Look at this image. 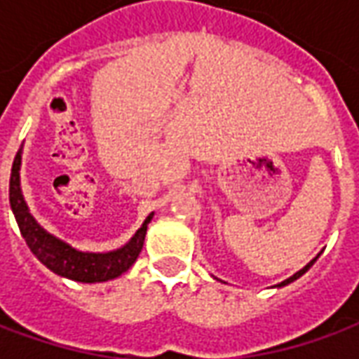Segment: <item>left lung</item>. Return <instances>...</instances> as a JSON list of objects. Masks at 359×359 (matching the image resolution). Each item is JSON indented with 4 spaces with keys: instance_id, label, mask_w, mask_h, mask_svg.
<instances>
[{
    "instance_id": "1",
    "label": "left lung",
    "mask_w": 359,
    "mask_h": 359,
    "mask_svg": "<svg viewBox=\"0 0 359 359\" xmlns=\"http://www.w3.org/2000/svg\"><path fill=\"white\" fill-rule=\"evenodd\" d=\"M316 259H317V257H316ZM316 259H311V262H309V264L306 265V267H304V269H300V271H298V273H294L292 277H290V278H286V280H283V283H280V285H277V286H285V285H288V283H292V280H296V278H298V277H302V275H304V273H306V271H308L309 267H311V265H313V262H316Z\"/></svg>"
}]
</instances>
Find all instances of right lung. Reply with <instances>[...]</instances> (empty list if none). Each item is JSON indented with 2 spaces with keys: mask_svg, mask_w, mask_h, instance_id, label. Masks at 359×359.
Masks as SVG:
<instances>
[{
  "mask_svg": "<svg viewBox=\"0 0 359 359\" xmlns=\"http://www.w3.org/2000/svg\"><path fill=\"white\" fill-rule=\"evenodd\" d=\"M20 156H22V148L17 151L15 161H13L11 179H9V203L19 223L20 234L27 241L30 252L55 275L71 278L76 283H105L130 269L142 252L148 223L154 217V213H149L136 234L123 248L105 252V254L81 252L69 246L67 242L55 238L53 234L38 225V221L30 215L27 202L22 198V190H20Z\"/></svg>",
  "mask_w": 359,
  "mask_h": 359,
  "instance_id": "1",
  "label": "right lung"
}]
</instances>
